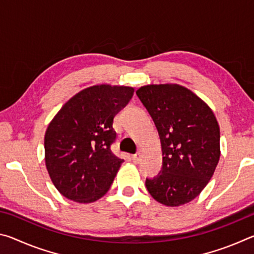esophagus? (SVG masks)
Wrapping results in <instances>:
<instances>
[{
	"instance_id": "34e87169",
	"label": "esophagus",
	"mask_w": 254,
	"mask_h": 254,
	"mask_svg": "<svg viewBox=\"0 0 254 254\" xmlns=\"http://www.w3.org/2000/svg\"><path fill=\"white\" fill-rule=\"evenodd\" d=\"M132 160H133V162H134V163H139L140 160H141V154H140V153L133 154V156H132Z\"/></svg>"
}]
</instances>
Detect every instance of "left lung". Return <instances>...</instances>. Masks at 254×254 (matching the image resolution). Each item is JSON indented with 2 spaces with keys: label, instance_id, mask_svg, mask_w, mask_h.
<instances>
[{
  "label": "left lung",
  "instance_id": "1",
  "mask_svg": "<svg viewBox=\"0 0 254 254\" xmlns=\"http://www.w3.org/2000/svg\"><path fill=\"white\" fill-rule=\"evenodd\" d=\"M136 95L160 136L162 168L145 179L154 199L166 206L187 204L200 194L220 160V127L213 111L177 84L142 86Z\"/></svg>",
  "mask_w": 254,
  "mask_h": 254
}]
</instances>
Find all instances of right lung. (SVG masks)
Returning a JSON list of instances; mask_svg holds the SVG:
<instances>
[{"instance_id": "right-lung-1", "label": "right lung", "mask_w": 254, "mask_h": 254, "mask_svg": "<svg viewBox=\"0 0 254 254\" xmlns=\"http://www.w3.org/2000/svg\"><path fill=\"white\" fill-rule=\"evenodd\" d=\"M128 86L95 85L65 103L45 135L46 166L66 198L93 203L104 196L123 159L112 152L113 120L133 96Z\"/></svg>"}]
</instances>
